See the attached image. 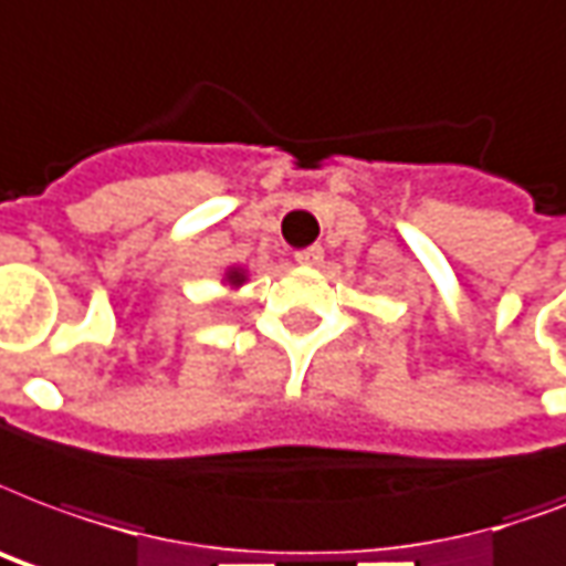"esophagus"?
<instances>
[{
    "label": "esophagus",
    "mask_w": 566,
    "mask_h": 566,
    "mask_svg": "<svg viewBox=\"0 0 566 566\" xmlns=\"http://www.w3.org/2000/svg\"><path fill=\"white\" fill-rule=\"evenodd\" d=\"M323 261V249L321 245H308V249H302L296 252V264L302 266H317Z\"/></svg>",
    "instance_id": "1"
}]
</instances>
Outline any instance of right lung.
I'll return each mask as SVG.
<instances>
[{
    "instance_id": "add662e5",
    "label": "right lung",
    "mask_w": 566,
    "mask_h": 566,
    "mask_svg": "<svg viewBox=\"0 0 566 566\" xmlns=\"http://www.w3.org/2000/svg\"><path fill=\"white\" fill-rule=\"evenodd\" d=\"M249 282V270L245 266H228L226 273H222V284H226L228 291H240L243 284Z\"/></svg>"
}]
</instances>
